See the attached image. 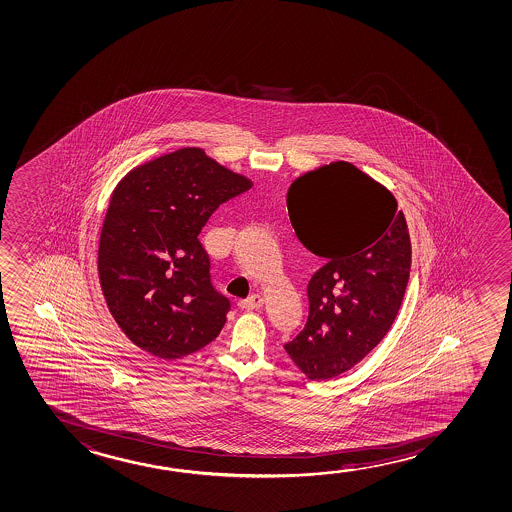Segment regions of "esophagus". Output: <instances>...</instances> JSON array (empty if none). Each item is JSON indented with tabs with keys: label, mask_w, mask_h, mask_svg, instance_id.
Instances as JSON below:
<instances>
[{
	"label": "esophagus",
	"mask_w": 512,
	"mask_h": 512,
	"mask_svg": "<svg viewBox=\"0 0 512 512\" xmlns=\"http://www.w3.org/2000/svg\"><path fill=\"white\" fill-rule=\"evenodd\" d=\"M238 306L242 307V309H247V311L258 309V307L263 306V297L261 295H251V297L245 298V300H240Z\"/></svg>",
	"instance_id": "esophagus-1"
}]
</instances>
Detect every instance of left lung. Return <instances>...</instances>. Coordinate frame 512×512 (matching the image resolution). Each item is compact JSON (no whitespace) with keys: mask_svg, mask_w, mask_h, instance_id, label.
Listing matches in <instances>:
<instances>
[{"mask_svg":"<svg viewBox=\"0 0 512 512\" xmlns=\"http://www.w3.org/2000/svg\"><path fill=\"white\" fill-rule=\"evenodd\" d=\"M288 214L298 240L327 263L307 286L306 327L284 350L307 378L330 380L396 320L412 265L408 226L396 198L344 161L297 178Z\"/></svg>","mask_w":512,"mask_h":512,"instance_id":"1","label":"left lung"}]
</instances>
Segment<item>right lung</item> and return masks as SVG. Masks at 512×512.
<instances>
[{
	"mask_svg": "<svg viewBox=\"0 0 512 512\" xmlns=\"http://www.w3.org/2000/svg\"><path fill=\"white\" fill-rule=\"evenodd\" d=\"M251 185L201 148L162 155L118 184L100 233V286L141 350L180 359L219 336L231 304L212 284L198 235L219 205Z\"/></svg>",
	"mask_w": 512,
	"mask_h": 512,
	"instance_id": "add662e5",
	"label": "right lung"
}]
</instances>
